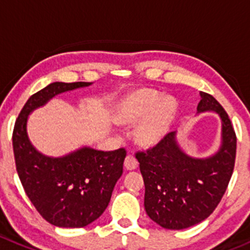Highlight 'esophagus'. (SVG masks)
I'll use <instances>...</instances> for the list:
<instances>
[{
    "mask_svg": "<svg viewBox=\"0 0 250 250\" xmlns=\"http://www.w3.org/2000/svg\"><path fill=\"white\" fill-rule=\"evenodd\" d=\"M125 167L127 170H134L138 167V162L133 155H128L125 160Z\"/></svg>",
    "mask_w": 250,
    "mask_h": 250,
    "instance_id": "34e87169",
    "label": "esophagus"
}]
</instances>
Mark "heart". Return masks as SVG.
I'll use <instances>...</instances> for the list:
<instances>
[{
	"label": "heart",
	"mask_w": 250,
	"mask_h": 250,
	"mask_svg": "<svg viewBox=\"0 0 250 250\" xmlns=\"http://www.w3.org/2000/svg\"><path fill=\"white\" fill-rule=\"evenodd\" d=\"M176 112V102L171 97L162 101V95L155 91L139 90L129 97L128 117L132 121L148 120L141 125L138 136L146 144H154L165 136Z\"/></svg>",
	"instance_id": "1"
}]
</instances>
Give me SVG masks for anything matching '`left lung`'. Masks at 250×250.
Masks as SVG:
<instances>
[{
  "mask_svg": "<svg viewBox=\"0 0 250 250\" xmlns=\"http://www.w3.org/2000/svg\"><path fill=\"white\" fill-rule=\"evenodd\" d=\"M200 95L197 112L214 111L222 120V144L214 155L188 157L179 148L175 132L136 153L146 185V214L167 229H184L206 220L222 200L234 169L237 137L227 112L212 95Z\"/></svg>",
  "mask_w": 250,
  "mask_h": 250,
  "instance_id": "8db88e82",
  "label": "left lung"
}]
</instances>
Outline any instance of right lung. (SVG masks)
<instances>
[{
  "label": "right lung",
  "mask_w": 250,
  "mask_h": 250,
  "mask_svg": "<svg viewBox=\"0 0 250 250\" xmlns=\"http://www.w3.org/2000/svg\"><path fill=\"white\" fill-rule=\"evenodd\" d=\"M88 85L50 83L28 99L13 128L16 169L23 188L39 214L57 227H85L104 213L127 155L123 148L102 151L85 146L65 157L49 158L30 144L28 114L59 93Z\"/></svg>",
  "instance_id": "right-lung-1"
}]
</instances>
